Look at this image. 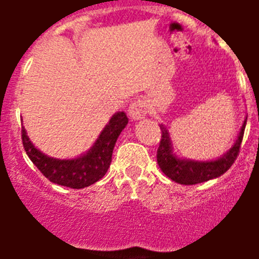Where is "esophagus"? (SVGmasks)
Here are the masks:
<instances>
[{
	"label": "esophagus",
	"instance_id": "1",
	"mask_svg": "<svg viewBox=\"0 0 259 259\" xmlns=\"http://www.w3.org/2000/svg\"><path fill=\"white\" fill-rule=\"evenodd\" d=\"M127 111H129L130 118L137 121V119H141V118L145 117L146 113H148V107H146V103L142 99H137V101L130 103Z\"/></svg>",
	"mask_w": 259,
	"mask_h": 259
}]
</instances>
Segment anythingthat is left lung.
I'll return each instance as SVG.
<instances>
[{
  "label": "left lung",
  "instance_id": "obj_1",
  "mask_svg": "<svg viewBox=\"0 0 259 259\" xmlns=\"http://www.w3.org/2000/svg\"><path fill=\"white\" fill-rule=\"evenodd\" d=\"M246 121L242 125L241 133L238 136L237 142L231 149L213 161H192V160H180L172 153V145L168 130L164 126L161 129V141L157 149V164L161 170L169 177L170 180L176 181L179 184L193 185L199 183H204L211 179L219 177L231 168L237 160L239 149H241L242 138L245 133Z\"/></svg>",
  "mask_w": 259,
  "mask_h": 259
}]
</instances>
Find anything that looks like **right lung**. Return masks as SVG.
<instances>
[{"mask_svg": "<svg viewBox=\"0 0 259 259\" xmlns=\"http://www.w3.org/2000/svg\"><path fill=\"white\" fill-rule=\"evenodd\" d=\"M127 122L129 119L123 111L113 115L95 145L84 156L74 160H56L42 154L32 145L24 126L21 130L22 145L30 161L48 180L68 188L80 189L97 183L105 176L111 162L114 145Z\"/></svg>", "mask_w": 259, "mask_h": 259, "instance_id": "1", "label": "right lung"}]
</instances>
